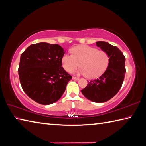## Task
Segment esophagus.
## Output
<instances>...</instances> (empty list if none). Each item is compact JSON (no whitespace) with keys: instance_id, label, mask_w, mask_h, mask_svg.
<instances>
[{"instance_id":"esophagus-1","label":"esophagus","mask_w":146,"mask_h":146,"mask_svg":"<svg viewBox=\"0 0 146 146\" xmlns=\"http://www.w3.org/2000/svg\"><path fill=\"white\" fill-rule=\"evenodd\" d=\"M72 79H74V80H79V78H77V77L73 76V77H72Z\"/></svg>"}]
</instances>
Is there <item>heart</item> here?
Returning a JSON list of instances; mask_svg holds the SVG:
<instances>
[{
    "label": "heart",
    "instance_id": "b5f03b06",
    "mask_svg": "<svg viewBox=\"0 0 146 146\" xmlns=\"http://www.w3.org/2000/svg\"><path fill=\"white\" fill-rule=\"evenodd\" d=\"M72 53L65 54L62 58L63 67L68 72H73L80 64L82 67L76 73L94 79L100 76L109 65L108 54L89 46H76L72 49Z\"/></svg>",
    "mask_w": 146,
    "mask_h": 146
}]
</instances>
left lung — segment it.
I'll return each instance as SVG.
<instances>
[{
	"instance_id": "left-lung-1",
	"label": "left lung",
	"mask_w": 146,
	"mask_h": 146,
	"mask_svg": "<svg viewBox=\"0 0 146 146\" xmlns=\"http://www.w3.org/2000/svg\"><path fill=\"white\" fill-rule=\"evenodd\" d=\"M96 44L108 54L109 65L105 72L97 79L91 80L81 92L88 100L101 103L114 97L121 88L126 72L125 57L116 46L104 41Z\"/></svg>"
}]
</instances>
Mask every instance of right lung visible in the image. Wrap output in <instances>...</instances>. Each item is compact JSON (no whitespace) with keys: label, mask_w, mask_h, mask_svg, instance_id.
Segmentation results:
<instances>
[{"label":"right lung","mask_w":146,"mask_h":146,"mask_svg":"<svg viewBox=\"0 0 146 146\" xmlns=\"http://www.w3.org/2000/svg\"><path fill=\"white\" fill-rule=\"evenodd\" d=\"M64 51L58 44H34L20 57L18 75L22 89L29 97L42 105L56 102L72 79L62 67Z\"/></svg>","instance_id":"right-lung-1"}]
</instances>
